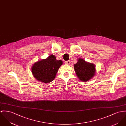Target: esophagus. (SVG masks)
<instances>
[{
  "label": "esophagus",
  "mask_w": 126,
  "mask_h": 126,
  "mask_svg": "<svg viewBox=\"0 0 126 126\" xmlns=\"http://www.w3.org/2000/svg\"><path fill=\"white\" fill-rule=\"evenodd\" d=\"M65 63H66V64H70V61H65Z\"/></svg>",
  "instance_id": "esophagus-1"
}]
</instances>
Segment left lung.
Returning a JSON list of instances; mask_svg holds the SVG:
<instances>
[{"mask_svg":"<svg viewBox=\"0 0 126 126\" xmlns=\"http://www.w3.org/2000/svg\"><path fill=\"white\" fill-rule=\"evenodd\" d=\"M74 66L77 76L82 81H87L95 75L94 65L85 62L82 59H79Z\"/></svg>","mask_w":126,"mask_h":126,"instance_id":"8db88e82","label":"left lung"}]
</instances>
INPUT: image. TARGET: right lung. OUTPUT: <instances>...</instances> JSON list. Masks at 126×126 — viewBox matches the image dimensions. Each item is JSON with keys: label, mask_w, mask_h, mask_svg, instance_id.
Wrapping results in <instances>:
<instances>
[{"label": "right lung", "mask_w": 126, "mask_h": 126, "mask_svg": "<svg viewBox=\"0 0 126 126\" xmlns=\"http://www.w3.org/2000/svg\"><path fill=\"white\" fill-rule=\"evenodd\" d=\"M61 60L58 61L51 55L46 59L35 63L32 67V74L38 81L47 83L54 79L58 69L62 65Z\"/></svg>", "instance_id": "add662e5"}]
</instances>
